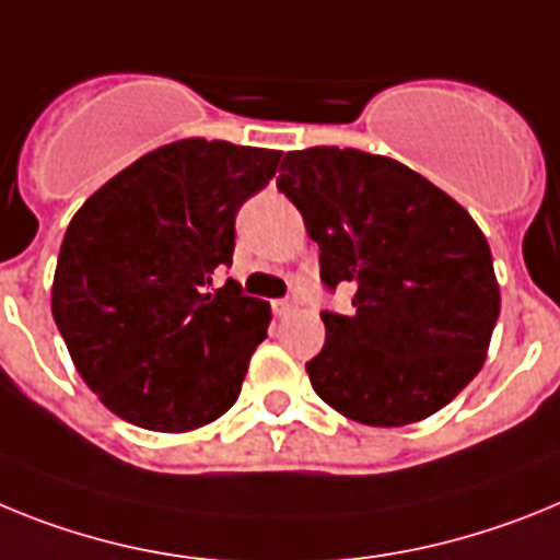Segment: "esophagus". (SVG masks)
I'll return each mask as SVG.
<instances>
[{"mask_svg": "<svg viewBox=\"0 0 560 560\" xmlns=\"http://www.w3.org/2000/svg\"><path fill=\"white\" fill-rule=\"evenodd\" d=\"M295 310V301L293 299H276L273 301V313L276 315H290Z\"/></svg>", "mask_w": 560, "mask_h": 560, "instance_id": "obj_1", "label": "esophagus"}]
</instances>
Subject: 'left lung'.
Segmentation results:
<instances>
[{"label":"left lung","instance_id":"8db88e82","mask_svg":"<svg viewBox=\"0 0 560 560\" xmlns=\"http://www.w3.org/2000/svg\"><path fill=\"white\" fill-rule=\"evenodd\" d=\"M281 168L276 186L318 242L324 287L354 290L352 313H320L315 395L383 428L448 406L482 369L502 307L485 233L392 158L315 145L287 152Z\"/></svg>","mask_w":560,"mask_h":560}]
</instances>
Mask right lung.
I'll list each match as a JSON object with an SVG mask.
<instances>
[{"label": "right lung", "instance_id": "add662e5", "mask_svg": "<svg viewBox=\"0 0 560 560\" xmlns=\"http://www.w3.org/2000/svg\"><path fill=\"white\" fill-rule=\"evenodd\" d=\"M281 152L188 138L101 186L58 250L52 318L86 386L149 431L208 425L236 402L270 304L233 279L236 213L273 179Z\"/></svg>", "mask_w": 560, "mask_h": 560}]
</instances>
